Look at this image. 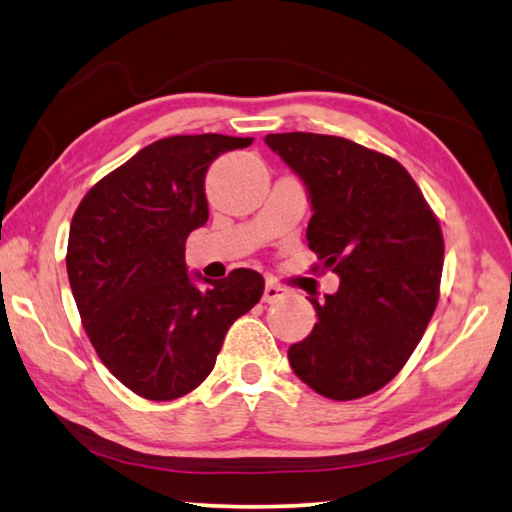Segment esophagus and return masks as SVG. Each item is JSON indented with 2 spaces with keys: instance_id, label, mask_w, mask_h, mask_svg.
<instances>
[{
  "instance_id": "esophagus-1",
  "label": "esophagus",
  "mask_w": 512,
  "mask_h": 512,
  "mask_svg": "<svg viewBox=\"0 0 512 512\" xmlns=\"http://www.w3.org/2000/svg\"><path fill=\"white\" fill-rule=\"evenodd\" d=\"M287 296H289V289H287V287H282V284H275L273 280L266 282V287H264V302H268V305H271V302H277V300L287 298Z\"/></svg>"
}]
</instances>
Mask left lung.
Returning <instances> with one entry per match:
<instances>
[{"label": "left lung", "mask_w": 512, "mask_h": 512, "mask_svg": "<svg viewBox=\"0 0 512 512\" xmlns=\"http://www.w3.org/2000/svg\"><path fill=\"white\" fill-rule=\"evenodd\" d=\"M307 187L309 248L341 277L318 323L289 348L296 375L329 400L384 388L418 348L436 311L445 241L436 214L400 162L316 133L264 140Z\"/></svg>", "instance_id": "8db88e82"}]
</instances>
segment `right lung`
Segmentation results:
<instances>
[{
	"label": "right lung",
	"instance_id": "1",
	"mask_svg": "<svg viewBox=\"0 0 512 512\" xmlns=\"http://www.w3.org/2000/svg\"><path fill=\"white\" fill-rule=\"evenodd\" d=\"M253 137L173 135L144 146L76 207L67 275L81 323L112 375L169 402L210 375L225 334L264 293V277L235 268L198 289L185 266L189 232L205 225L207 167Z\"/></svg>",
	"mask_w": 512,
	"mask_h": 512
}]
</instances>
